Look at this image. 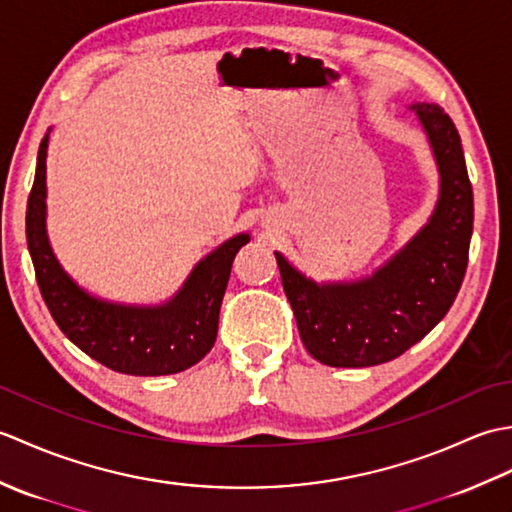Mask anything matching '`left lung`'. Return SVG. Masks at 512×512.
Wrapping results in <instances>:
<instances>
[{"label":"left lung","instance_id":"left-lung-1","mask_svg":"<svg viewBox=\"0 0 512 512\" xmlns=\"http://www.w3.org/2000/svg\"><path fill=\"white\" fill-rule=\"evenodd\" d=\"M440 171V198L422 231L372 277L314 284L275 253L299 336L319 363L372 367L405 354L444 319L469 264L473 189L460 134L440 105H411Z\"/></svg>","mask_w":512,"mask_h":512}]
</instances>
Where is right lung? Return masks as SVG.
Instances as JSON below:
<instances>
[{
  "label": "right lung",
  "instance_id": "right-lung-1",
  "mask_svg": "<svg viewBox=\"0 0 512 512\" xmlns=\"http://www.w3.org/2000/svg\"><path fill=\"white\" fill-rule=\"evenodd\" d=\"M48 134L37 154L28 195L26 239L41 297L59 330L94 361L132 376H167L189 369L211 352L224 290L237 250L248 235L228 239L193 268L180 292L156 308L121 306L92 297L61 268L46 233Z\"/></svg>",
  "mask_w": 512,
  "mask_h": 512
}]
</instances>
